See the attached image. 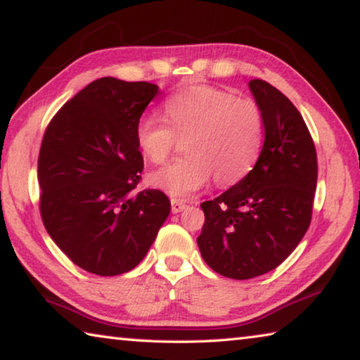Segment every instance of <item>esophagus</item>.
<instances>
[{
  "label": "esophagus",
  "mask_w": 360,
  "mask_h": 360,
  "mask_svg": "<svg viewBox=\"0 0 360 360\" xmlns=\"http://www.w3.org/2000/svg\"><path fill=\"white\" fill-rule=\"evenodd\" d=\"M186 202H182V200L178 198H172V212L173 214H178L182 210H186Z\"/></svg>",
  "instance_id": "esophagus-1"
}]
</instances>
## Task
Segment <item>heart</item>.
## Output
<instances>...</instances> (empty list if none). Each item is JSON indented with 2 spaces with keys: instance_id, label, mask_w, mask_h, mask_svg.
Masks as SVG:
<instances>
[{
  "instance_id": "heart-1",
  "label": "heart",
  "mask_w": 360,
  "mask_h": 360,
  "mask_svg": "<svg viewBox=\"0 0 360 360\" xmlns=\"http://www.w3.org/2000/svg\"><path fill=\"white\" fill-rule=\"evenodd\" d=\"M165 119L144 114L135 139L146 160L162 163L186 138V158L148 176L149 184L172 197H188L211 181L231 186L254 168L264 144V115L251 100H238L227 90L191 85L163 103Z\"/></svg>"
}]
</instances>
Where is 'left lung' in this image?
<instances>
[{
  "mask_svg": "<svg viewBox=\"0 0 360 360\" xmlns=\"http://www.w3.org/2000/svg\"><path fill=\"white\" fill-rule=\"evenodd\" d=\"M249 90L264 115L260 155L240 182L200 205V252L231 279L265 275L289 257L311 222L318 182L316 148L298 109L262 79L249 81Z\"/></svg>",
  "mask_w": 360,
  "mask_h": 360,
  "instance_id": "1",
  "label": "left lung"
}]
</instances>
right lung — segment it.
<instances>
[{"mask_svg": "<svg viewBox=\"0 0 360 360\" xmlns=\"http://www.w3.org/2000/svg\"><path fill=\"white\" fill-rule=\"evenodd\" d=\"M157 94L150 82L96 79L65 103L42 138V222L70 260L94 275L133 270L172 210L160 191L131 195L143 172L135 127Z\"/></svg>", "mask_w": 360, "mask_h": 360, "instance_id": "obj_1", "label": "right lung"}]
</instances>
